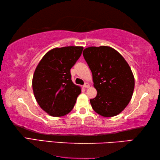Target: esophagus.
<instances>
[{"label":"esophagus","mask_w":160,"mask_h":160,"mask_svg":"<svg viewBox=\"0 0 160 160\" xmlns=\"http://www.w3.org/2000/svg\"><path fill=\"white\" fill-rule=\"evenodd\" d=\"M89 86H90V85L88 84V83H85L84 85H83V87H84V88H88V87H89Z\"/></svg>","instance_id":"esophagus-1"}]
</instances>
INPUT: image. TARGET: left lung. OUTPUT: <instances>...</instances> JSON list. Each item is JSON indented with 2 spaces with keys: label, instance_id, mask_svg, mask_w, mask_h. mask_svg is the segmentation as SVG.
Wrapping results in <instances>:
<instances>
[{
  "label": "left lung",
  "instance_id": "obj_1",
  "mask_svg": "<svg viewBox=\"0 0 160 160\" xmlns=\"http://www.w3.org/2000/svg\"><path fill=\"white\" fill-rule=\"evenodd\" d=\"M83 55L97 91L96 97L90 99L93 109L103 117L117 116L129 103L134 91L135 78L129 64L108 46L87 48Z\"/></svg>",
  "mask_w": 160,
  "mask_h": 160
}]
</instances>
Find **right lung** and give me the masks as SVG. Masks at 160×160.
<instances>
[{
  "instance_id": "1",
  "label": "right lung",
  "mask_w": 160,
  "mask_h": 160,
  "mask_svg": "<svg viewBox=\"0 0 160 160\" xmlns=\"http://www.w3.org/2000/svg\"><path fill=\"white\" fill-rule=\"evenodd\" d=\"M83 47L54 48L44 54L32 78V89L39 106L47 113L60 117L74 108L81 87L72 81L70 69L82 53Z\"/></svg>"
}]
</instances>
